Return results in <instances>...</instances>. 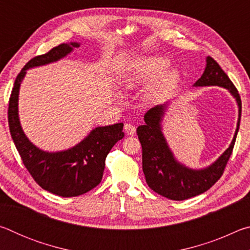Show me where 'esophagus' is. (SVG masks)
<instances>
[{
	"instance_id": "obj_1",
	"label": "esophagus",
	"mask_w": 250,
	"mask_h": 250,
	"mask_svg": "<svg viewBox=\"0 0 250 250\" xmlns=\"http://www.w3.org/2000/svg\"><path fill=\"white\" fill-rule=\"evenodd\" d=\"M125 131L128 135H133L135 133V126L133 125L129 124V122H126L125 125Z\"/></svg>"
}]
</instances>
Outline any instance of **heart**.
Listing matches in <instances>:
<instances>
[{
    "label": "heart",
    "instance_id": "b5f03b06",
    "mask_svg": "<svg viewBox=\"0 0 250 250\" xmlns=\"http://www.w3.org/2000/svg\"><path fill=\"white\" fill-rule=\"evenodd\" d=\"M171 62L163 56H142L131 61L121 74V82L126 88H137L156 79L152 94L159 95L174 89L181 80L176 68H169Z\"/></svg>",
    "mask_w": 250,
    "mask_h": 250
}]
</instances>
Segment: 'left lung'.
<instances>
[{
    "mask_svg": "<svg viewBox=\"0 0 250 250\" xmlns=\"http://www.w3.org/2000/svg\"><path fill=\"white\" fill-rule=\"evenodd\" d=\"M217 86L225 88L238 107V120L230 145L210 163L202 168L185 166L175 158L163 133V120L171 100L146 111L145 125L138 126L137 133L142 146V170L149 188L168 200L183 201L206 192L222 176L229 160L239 129L242 101L238 91L221 66L213 58L206 57V66L201 78L193 87Z\"/></svg>",
    "mask_w": 250,
    "mask_h": 250,
    "instance_id": "1",
    "label": "left lung"
}]
</instances>
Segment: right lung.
Here are the masks:
<instances>
[{
	"mask_svg": "<svg viewBox=\"0 0 250 250\" xmlns=\"http://www.w3.org/2000/svg\"><path fill=\"white\" fill-rule=\"evenodd\" d=\"M79 46V42H70L31 59L16 77L8 104L10 132L25 167L45 191L62 197L79 196L96 188L103 180L105 158L125 135L122 122L96 126L74 146L50 152L40 149L25 134L20 121L19 97L27 70L61 61Z\"/></svg>",
	"mask_w": 250,
	"mask_h": 250,
	"instance_id": "obj_1",
	"label": "right lung"
}]
</instances>
